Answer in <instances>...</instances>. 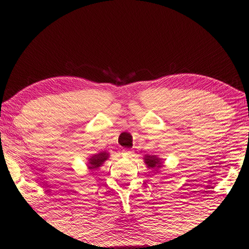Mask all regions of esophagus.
I'll use <instances>...</instances> for the list:
<instances>
[{
	"label": "esophagus",
	"mask_w": 249,
	"mask_h": 249,
	"mask_svg": "<svg viewBox=\"0 0 249 249\" xmlns=\"http://www.w3.org/2000/svg\"><path fill=\"white\" fill-rule=\"evenodd\" d=\"M122 154H123V156L127 157V159H131V157L134 156V152L129 151V149H123V151H122Z\"/></svg>",
	"instance_id": "1"
}]
</instances>
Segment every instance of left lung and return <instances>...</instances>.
<instances>
[{
	"instance_id": "obj_1",
	"label": "left lung",
	"mask_w": 249,
	"mask_h": 249,
	"mask_svg": "<svg viewBox=\"0 0 249 249\" xmlns=\"http://www.w3.org/2000/svg\"><path fill=\"white\" fill-rule=\"evenodd\" d=\"M143 160H144V163L146 164V166L151 169H154V171H157V169L163 166L161 159H160L157 155H145L143 157Z\"/></svg>"
}]
</instances>
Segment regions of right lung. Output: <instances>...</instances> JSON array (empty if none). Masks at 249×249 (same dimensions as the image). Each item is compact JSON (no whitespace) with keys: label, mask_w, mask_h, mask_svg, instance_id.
<instances>
[{"label":"right lung","mask_w":249,"mask_h":249,"mask_svg":"<svg viewBox=\"0 0 249 249\" xmlns=\"http://www.w3.org/2000/svg\"><path fill=\"white\" fill-rule=\"evenodd\" d=\"M108 157H109V153L105 151L94 154V155L90 156L88 160V168L90 169V171H94V169L96 171L98 167H101L102 165L107 160Z\"/></svg>","instance_id":"add662e5"}]
</instances>
